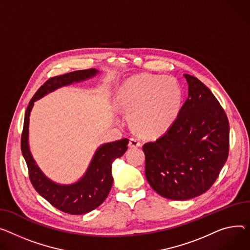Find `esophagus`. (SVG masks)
I'll return each instance as SVG.
<instances>
[{"mask_svg":"<svg viewBox=\"0 0 250 250\" xmlns=\"http://www.w3.org/2000/svg\"><path fill=\"white\" fill-rule=\"evenodd\" d=\"M128 146H129V147H139L142 146V144H141L140 140H138L136 138H130Z\"/></svg>","mask_w":250,"mask_h":250,"instance_id":"34e87169","label":"esophagus"}]
</instances>
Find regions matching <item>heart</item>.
Here are the masks:
<instances>
[{
  "label": "heart",
  "instance_id": "b5f03b06",
  "mask_svg": "<svg viewBox=\"0 0 250 250\" xmlns=\"http://www.w3.org/2000/svg\"><path fill=\"white\" fill-rule=\"evenodd\" d=\"M116 104L129 115L131 126L138 132L157 137L176 121L182 104V90L170 76L141 74L124 83Z\"/></svg>",
  "mask_w": 250,
  "mask_h": 250
}]
</instances>
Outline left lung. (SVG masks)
Returning <instances> with one entry per match:
<instances>
[{
    "label": "left lung",
    "mask_w": 250,
    "mask_h": 250,
    "mask_svg": "<svg viewBox=\"0 0 250 250\" xmlns=\"http://www.w3.org/2000/svg\"><path fill=\"white\" fill-rule=\"evenodd\" d=\"M184 76L188 98L176 121L162 137L143 146L148 184L171 200H189L209 190L229 153L224 109L203 82Z\"/></svg>",
    "instance_id": "left-lung-1"
}]
</instances>
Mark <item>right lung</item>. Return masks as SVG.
Wrapping results in <instances>:
<instances>
[{"instance_id": "obj_1", "label": "right lung", "mask_w": 250, "mask_h": 250, "mask_svg": "<svg viewBox=\"0 0 250 250\" xmlns=\"http://www.w3.org/2000/svg\"><path fill=\"white\" fill-rule=\"evenodd\" d=\"M97 73L98 71L96 69L91 68L49 78L32 97L25 112L21 149L27 164L32 185L52 206L62 212L72 215L88 213L105 200L113 182L111 175L112 162L125 153L128 140L123 139L102 145L96 149L89 167L83 177L73 184L61 185L48 179L39 169L31 155L28 144L29 116L37 99L59 87L91 78Z\"/></svg>"}]
</instances>
